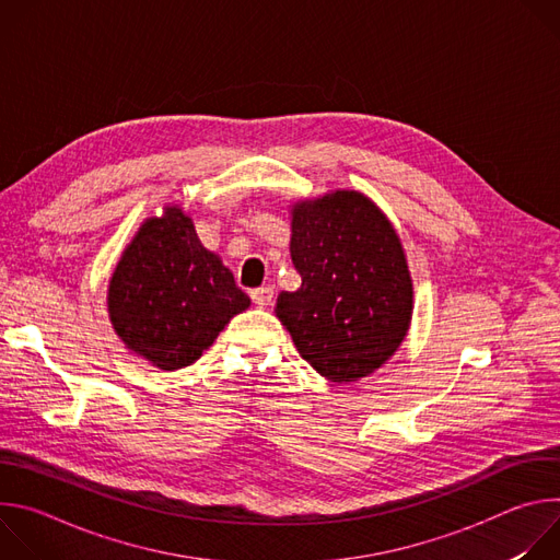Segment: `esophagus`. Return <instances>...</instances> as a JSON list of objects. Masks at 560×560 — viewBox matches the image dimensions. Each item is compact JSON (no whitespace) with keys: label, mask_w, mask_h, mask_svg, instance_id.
<instances>
[{"label":"esophagus","mask_w":560,"mask_h":560,"mask_svg":"<svg viewBox=\"0 0 560 560\" xmlns=\"http://www.w3.org/2000/svg\"><path fill=\"white\" fill-rule=\"evenodd\" d=\"M250 299H253V303H255V305L266 307V305H270V303H272V299H275V288H270V285L255 288V290L250 292Z\"/></svg>","instance_id":"obj_1"}]
</instances>
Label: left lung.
Instances as JSON below:
<instances>
[{
  "instance_id": "left-lung-1",
  "label": "left lung",
  "mask_w": 560,
  "mask_h": 560,
  "mask_svg": "<svg viewBox=\"0 0 560 560\" xmlns=\"http://www.w3.org/2000/svg\"><path fill=\"white\" fill-rule=\"evenodd\" d=\"M290 255L301 288L279 294L277 316L299 354L335 383L381 368L412 318V279L385 214L354 190L296 203Z\"/></svg>"
}]
</instances>
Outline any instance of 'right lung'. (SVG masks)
<instances>
[{
	"mask_svg": "<svg viewBox=\"0 0 560 560\" xmlns=\"http://www.w3.org/2000/svg\"><path fill=\"white\" fill-rule=\"evenodd\" d=\"M248 305V294L201 246L190 217L179 208L139 228L108 290L115 332L128 350L162 370L195 363Z\"/></svg>",
	"mask_w": 560,
	"mask_h": 560,
	"instance_id": "1",
	"label": "right lung"
}]
</instances>
